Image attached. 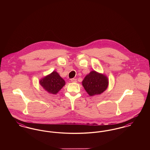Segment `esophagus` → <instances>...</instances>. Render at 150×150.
<instances>
[{
	"label": "esophagus",
	"mask_w": 150,
	"mask_h": 150,
	"mask_svg": "<svg viewBox=\"0 0 150 150\" xmlns=\"http://www.w3.org/2000/svg\"><path fill=\"white\" fill-rule=\"evenodd\" d=\"M71 81L72 83H76L77 82V80L76 79L73 78L71 79Z\"/></svg>",
	"instance_id": "obj_1"
}]
</instances>
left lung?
<instances>
[{"label":"left lung","mask_w":150,"mask_h":150,"mask_svg":"<svg viewBox=\"0 0 150 150\" xmlns=\"http://www.w3.org/2000/svg\"><path fill=\"white\" fill-rule=\"evenodd\" d=\"M82 86L89 96L98 95L107 89L108 79L106 75L93 70L86 75Z\"/></svg>","instance_id":"left-lung-1"}]
</instances>
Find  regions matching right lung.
<instances>
[{
	"label": "right lung",
	"instance_id": "right-lung-1",
	"mask_svg": "<svg viewBox=\"0 0 150 150\" xmlns=\"http://www.w3.org/2000/svg\"><path fill=\"white\" fill-rule=\"evenodd\" d=\"M39 84L47 92L56 94L65 85V81L57 71H53L41 79L39 80Z\"/></svg>",
	"mask_w": 150,
	"mask_h": 150
}]
</instances>
